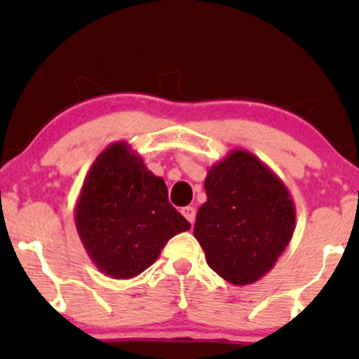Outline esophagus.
I'll list each match as a JSON object with an SVG mask.
<instances>
[{"label":"esophagus","mask_w":359,"mask_h":359,"mask_svg":"<svg viewBox=\"0 0 359 359\" xmlns=\"http://www.w3.org/2000/svg\"><path fill=\"white\" fill-rule=\"evenodd\" d=\"M182 214H184L185 219L191 222V224H194V221H196V208H192V205H187V208L182 209Z\"/></svg>","instance_id":"1"}]
</instances>
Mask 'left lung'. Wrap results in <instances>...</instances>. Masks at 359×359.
Wrapping results in <instances>:
<instances>
[{
	"label": "left lung",
	"instance_id": "1",
	"mask_svg": "<svg viewBox=\"0 0 359 359\" xmlns=\"http://www.w3.org/2000/svg\"><path fill=\"white\" fill-rule=\"evenodd\" d=\"M208 201L194 236L205 262L233 285H250L273 269L295 229V205L280 177L258 156L233 150L209 168Z\"/></svg>",
	"mask_w": 359,
	"mask_h": 359
}]
</instances>
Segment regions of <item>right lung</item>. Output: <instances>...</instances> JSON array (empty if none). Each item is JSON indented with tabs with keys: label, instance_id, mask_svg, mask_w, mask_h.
Here are the masks:
<instances>
[{
	"label": "right lung",
	"instance_id": "obj_1",
	"mask_svg": "<svg viewBox=\"0 0 359 359\" xmlns=\"http://www.w3.org/2000/svg\"><path fill=\"white\" fill-rule=\"evenodd\" d=\"M89 258L113 278L147 270L189 222L168 203L162 177L151 174L126 142H114L90 165L74 209Z\"/></svg>",
	"mask_w": 359,
	"mask_h": 359
}]
</instances>
